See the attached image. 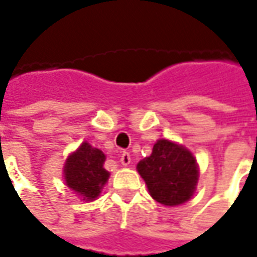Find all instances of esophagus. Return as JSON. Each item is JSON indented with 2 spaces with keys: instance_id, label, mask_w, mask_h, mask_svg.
<instances>
[{
  "instance_id": "obj_1",
  "label": "esophagus",
  "mask_w": 257,
  "mask_h": 257,
  "mask_svg": "<svg viewBox=\"0 0 257 257\" xmlns=\"http://www.w3.org/2000/svg\"><path fill=\"white\" fill-rule=\"evenodd\" d=\"M120 162H121L123 166H128V164L132 163V156H130V153L128 152H123L121 157H120Z\"/></svg>"
}]
</instances>
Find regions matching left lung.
Segmentation results:
<instances>
[{"label":"left lung","instance_id":"obj_1","mask_svg":"<svg viewBox=\"0 0 257 257\" xmlns=\"http://www.w3.org/2000/svg\"><path fill=\"white\" fill-rule=\"evenodd\" d=\"M137 170L156 202L177 206L194 193L199 170L192 153L183 146L159 140L149 157L137 164Z\"/></svg>","mask_w":257,"mask_h":257}]
</instances>
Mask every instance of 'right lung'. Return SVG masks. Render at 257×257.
I'll use <instances>...</instances> for the list:
<instances>
[{"label": "right lung", "instance_id": "obj_1", "mask_svg": "<svg viewBox=\"0 0 257 257\" xmlns=\"http://www.w3.org/2000/svg\"><path fill=\"white\" fill-rule=\"evenodd\" d=\"M105 156L101 150L94 149L88 143H83L73 153L64 167L67 186L83 196V200H94L108 179V172L103 167Z\"/></svg>", "mask_w": 257, "mask_h": 257}]
</instances>
